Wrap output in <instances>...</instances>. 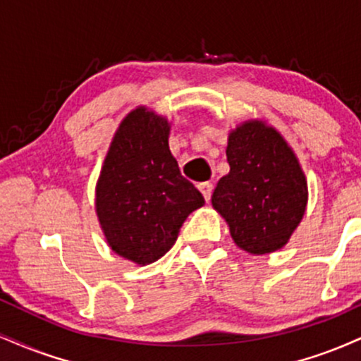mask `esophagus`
Returning a JSON list of instances; mask_svg holds the SVG:
<instances>
[{"instance_id": "1", "label": "esophagus", "mask_w": 361, "mask_h": 361, "mask_svg": "<svg viewBox=\"0 0 361 361\" xmlns=\"http://www.w3.org/2000/svg\"><path fill=\"white\" fill-rule=\"evenodd\" d=\"M198 190L202 192L203 198H205V202H210L212 192H214V185L208 183V181H203V183H198Z\"/></svg>"}]
</instances>
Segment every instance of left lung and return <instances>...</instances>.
Listing matches in <instances>:
<instances>
[{"label":"left lung","mask_w":361,"mask_h":361,"mask_svg":"<svg viewBox=\"0 0 361 361\" xmlns=\"http://www.w3.org/2000/svg\"><path fill=\"white\" fill-rule=\"evenodd\" d=\"M227 161L212 205L235 245L252 255L282 249L307 207L306 175L293 147L266 121L250 119L228 133Z\"/></svg>","instance_id":"8db88e82"}]
</instances>
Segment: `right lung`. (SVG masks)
Wrapping results in <instances>:
<instances>
[{
	"label": "right lung",
	"instance_id": "1",
	"mask_svg": "<svg viewBox=\"0 0 361 361\" xmlns=\"http://www.w3.org/2000/svg\"><path fill=\"white\" fill-rule=\"evenodd\" d=\"M168 119L146 106L121 121L95 185V214L107 245L137 266L161 259L181 225L205 205L181 176L168 145Z\"/></svg>",
	"mask_w": 361,
	"mask_h": 361
}]
</instances>
